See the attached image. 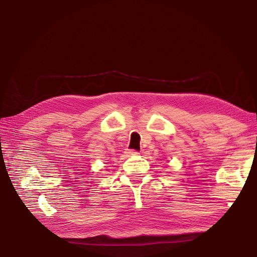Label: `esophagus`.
<instances>
[{"label":"esophagus","instance_id":"1","mask_svg":"<svg viewBox=\"0 0 257 257\" xmlns=\"http://www.w3.org/2000/svg\"><path fill=\"white\" fill-rule=\"evenodd\" d=\"M125 154H126L127 156L128 155H136L137 152H136V150H134V149H126V152H125Z\"/></svg>","mask_w":257,"mask_h":257}]
</instances>
